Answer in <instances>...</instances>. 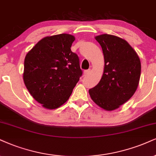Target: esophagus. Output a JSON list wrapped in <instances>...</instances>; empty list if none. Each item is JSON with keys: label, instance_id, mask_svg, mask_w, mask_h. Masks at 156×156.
Here are the masks:
<instances>
[{"label": "esophagus", "instance_id": "obj_1", "mask_svg": "<svg viewBox=\"0 0 156 156\" xmlns=\"http://www.w3.org/2000/svg\"><path fill=\"white\" fill-rule=\"evenodd\" d=\"M90 72V69H88V70H86L84 72V76H87V75Z\"/></svg>", "mask_w": 156, "mask_h": 156}]
</instances>
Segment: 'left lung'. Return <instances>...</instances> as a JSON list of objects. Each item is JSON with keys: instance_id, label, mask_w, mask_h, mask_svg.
I'll list each match as a JSON object with an SVG mask.
<instances>
[{"instance_id": "8db88e82", "label": "left lung", "mask_w": 156, "mask_h": 156, "mask_svg": "<svg viewBox=\"0 0 156 156\" xmlns=\"http://www.w3.org/2000/svg\"><path fill=\"white\" fill-rule=\"evenodd\" d=\"M95 38L103 50L105 66L101 81L89 90L90 95L101 108L116 110L137 90L141 62L136 51L122 38L108 34Z\"/></svg>"}]
</instances>
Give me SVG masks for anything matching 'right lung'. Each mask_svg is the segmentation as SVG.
<instances>
[{
  "label": "right lung",
  "mask_w": 156,
  "mask_h": 156,
  "mask_svg": "<svg viewBox=\"0 0 156 156\" xmlns=\"http://www.w3.org/2000/svg\"><path fill=\"white\" fill-rule=\"evenodd\" d=\"M74 40L69 34L48 36L25 56V86L45 108L52 110L64 104L82 76L78 55L71 51Z\"/></svg>",
  "instance_id": "1"
}]
</instances>
